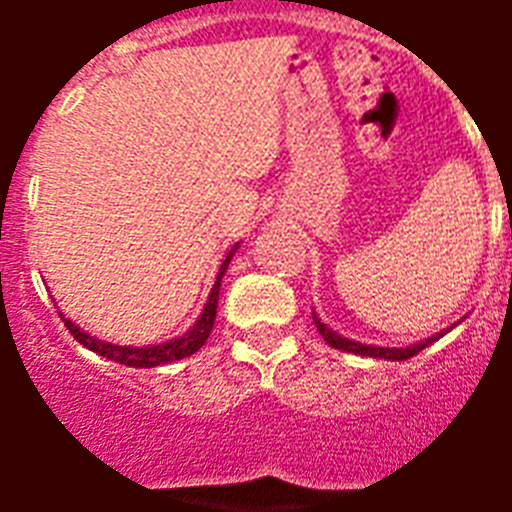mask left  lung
Returning <instances> with one entry per match:
<instances>
[{
  "instance_id": "1",
  "label": "left lung",
  "mask_w": 512,
  "mask_h": 512,
  "mask_svg": "<svg viewBox=\"0 0 512 512\" xmlns=\"http://www.w3.org/2000/svg\"><path fill=\"white\" fill-rule=\"evenodd\" d=\"M313 321H316V327H319L321 337L332 345V348L337 350H348V353H358V356H374V358H390V361H404V358H412L417 356L422 348H428L430 342L436 340V337H430V340L425 342H417V345H412V348H374V345H361V342H353V340H345V337H340L337 332H332V329L327 327V324H321V319H316L313 316Z\"/></svg>"
}]
</instances>
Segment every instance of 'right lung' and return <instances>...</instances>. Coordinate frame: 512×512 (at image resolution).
Wrapping results in <instances>:
<instances>
[{
    "instance_id": "add662e5",
    "label": "right lung",
    "mask_w": 512,
    "mask_h": 512,
    "mask_svg": "<svg viewBox=\"0 0 512 512\" xmlns=\"http://www.w3.org/2000/svg\"><path fill=\"white\" fill-rule=\"evenodd\" d=\"M233 255V249H231ZM231 255L225 257V263L220 265V273H217V281L212 292H209V300L204 305V313L199 316V321L193 324L183 337H175L170 342H162V345H151V348H122V345H111V342H100L95 337H90L87 332H82L79 327H74L71 321L66 319L68 332L82 342L84 348H90L92 353L108 358V361H116V364L124 366H135V369H151V366H162L172 364V361H180V358L191 356L196 350L207 342L209 332L215 327V316H217V295H220V279H223L225 268L231 263Z\"/></svg>"
}]
</instances>
